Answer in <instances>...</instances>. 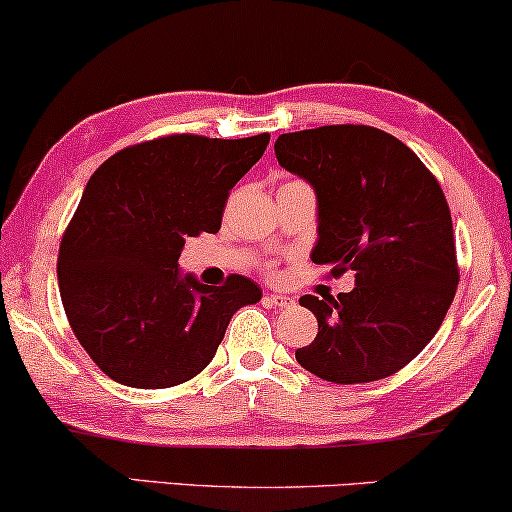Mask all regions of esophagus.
Wrapping results in <instances>:
<instances>
[{"label":"esophagus","mask_w":512,"mask_h":512,"mask_svg":"<svg viewBox=\"0 0 512 512\" xmlns=\"http://www.w3.org/2000/svg\"><path fill=\"white\" fill-rule=\"evenodd\" d=\"M263 303L272 305V308H291L296 301L291 296H284V294H265Z\"/></svg>","instance_id":"34e87169"}]
</instances>
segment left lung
I'll return each instance as SVG.
<instances>
[{
  "instance_id": "1",
  "label": "left lung",
  "mask_w": 512,
  "mask_h": 512,
  "mask_svg": "<svg viewBox=\"0 0 512 512\" xmlns=\"http://www.w3.org/2000/svg\"><path fill=\"white\" fill-rule=\"evenodd\" d=\"M275 155L317 195L313 263L355 272L348 294L301 296L317 336L296 350L298 364L343 386L407 367L433 341L459 284L437 178L402 141L362 124L282 134Z\"/></svg>"
}]
</instances>
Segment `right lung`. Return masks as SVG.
Instances as JSON below:
<instances>
[{
	"label": "right lung",
	"instance_id": "add662e5",
	"mask_svg": "<svg viewBox=\"0 0 512 512\" xmlns=\"http://www.w3.org/2000/svg\"><path fill=\"white\" fill-rule=\"evenodd\" d=\"M270 134H192L138 143L86 183L58 251V287L77 341L112 381L171 388L214 360L232 315L261 301L249 277L209 287L181 275L188 237L218 232L235 183Z\"/></svg>",
	"mask_w": 512,
	"mask_h": 512
}]
</instances>
